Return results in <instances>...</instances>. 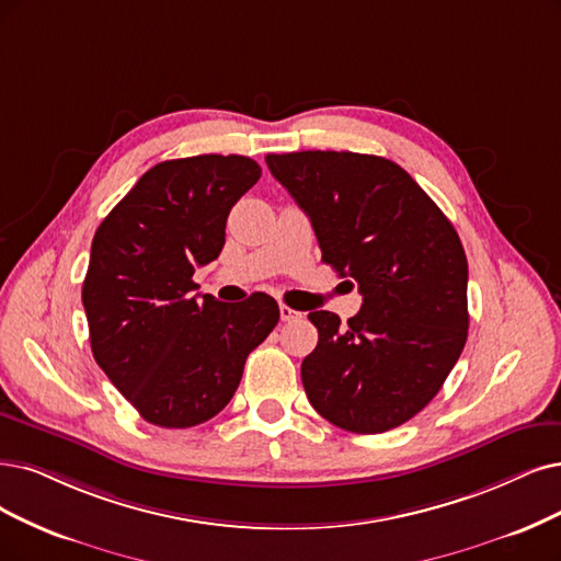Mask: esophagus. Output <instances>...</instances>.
Segmentation results:
<instances>
[{"label": "esophagus", "instance_id": "obj_1", "mask_svg": "<svg viewBox=\"0 0 561 561\" xmlns=\"http://www.w3.org/2000/svg\"><path fill=\"white\" fill-rule=\"evenodd\" d=\"M279 317H282V321H286V323H294V321H300V319H302V312H298V309L288 307V305H279Z\"/></svg>", "mask_w": 561, "mask_h": 561}]
</instances>
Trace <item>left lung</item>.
<instances>
[{
    "mask_svg": "<svg viewBox=\"0 0 561 561\" xmlns=\"http://www.w3.org/2000/svg\"><path fill=\"white\" fill-rule=\"evenodd\" d=\"M265 163L312 221L321 261L363 296L346 325L325 309L309 312L319 330L300 367L309 402L358 434L407 423L437 396L467 342L469 270L458 233L390 159L307 150Z\"/></svg>",
    "mask_w": 561,
    "mask_h": 561,
    "instance_id": "1",
    "label": "left lung"
}]
</instances>
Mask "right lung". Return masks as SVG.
<instances>
[{"instance_id":"add662e5","label":"right lung","mask_w":561,"mask_h":561,"mask_svg":"<svg viewBox=\"0 0 561 561\" xmlns=\"http://www.w3.org/2000/svg\"><path fill=\"white\" fill-rule=\"evenodd\" d=\"M259 178L261 165L240 154L161 161L96 228L82 282L92 354L152 425L217 416L279 321L265 294L238 305L192 296L196 265L219 256L228 213Z\"/></svg>"}]
</instances>
